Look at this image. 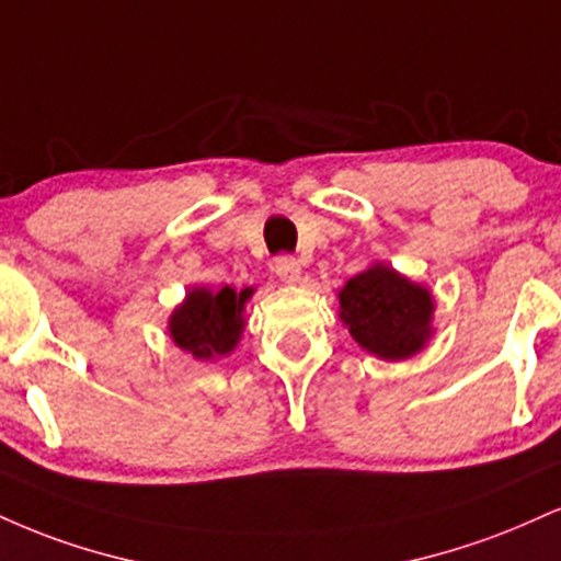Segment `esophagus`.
Segmentation results:
<instances>
[{"instance_id":"obj_1","label":"esophagus","mask_w":561,"mask_h":561,"mask_svg":"<svg viewBox=\"0 0 561 561\" xmlns=\"http://www.w3.org/2000/svg\"><path fill=\"white\" fill-rule=\"evenodd\" d=\"M274 274L279 276V282H285V285H298L300 282V261L293 259V255H282V259L274 261Z\"/></svg>"}]
</instances>
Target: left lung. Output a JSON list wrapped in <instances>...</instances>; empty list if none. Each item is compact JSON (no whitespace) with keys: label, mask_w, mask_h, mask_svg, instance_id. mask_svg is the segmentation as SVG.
Wrapping results in <instances>:
<instances>
[{"label":"left lung","mask_w":561,"mask_h":561,"mask_svg":"<svg viewBox=\"0 0 561 561\" xmlns=\"http://www.w3.org/2000/svg\"><path fill=\"white\" fill-rule=\"evenodd\" d=\"M336 298L350 336L379 360H408L436 334L431 289L383 261L347 279Z\"/></svg>","instance_id":"8db88e82"}]
</instances>
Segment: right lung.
<instances>
[{"instance_id": "1", "label": "right lung", "mask_w": 561, "mask_h": 561, "mask_svg": "<svg viewBox=\"0 0 561 561\" xmlns=\"http://www.w3.org/2000/svg\"><path fill=\"white\" fill-rule=\"evenodd\" d=\"M253 289L191 287L170 313L167 332L182 353L195 360H221L232 355L245 332V306Z\"/></svg>"}]
</instances>
